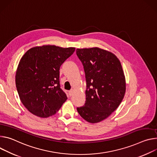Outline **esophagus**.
Returning <instances> with one entry per match:
<instances>
[{"label":"esophagus","mask_w":157,"mask_h":157,"mask_svg":"<svg viewBox=\"0 0 157 157\" xmlns=\"http://www.w3.org/2000/svg\"><path fill=\"white\" fill-rule=\"evenodd\" d=\"M68 94H69V96H72L73 94H74V90H71L68 91Z\"/></svg>","instance_id":"34e87169"}]
</instances>
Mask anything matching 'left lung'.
Returning a JSON list of instances; mask_svg holds the SVG:
<instances>
[{"mask_svg": "<svg viewBox=\"0 0 157 157\" xmlns=\"http://www.w3.org/2000/svg\"><path fill=\"white\" fill-rule=\"evenodd\" d=\"M86 79V100L77 107L80 115L95 124L109 117L122 101L126 89L125 78L118 58L107 50L93 47L77 48Z\"/></svg>", "mask_w": 157, "mask_h": 157, "instance_id": "left-lung-1", "label": "left lung"}]
</instances>
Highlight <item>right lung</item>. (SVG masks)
I'll return each instance as SVG.
<instances>
[{
  "instance_id": "right-lung-1",
  "label": "right lung",
  "mask_w": 157,
  "mask_h": 157,
  "mask_svg": "<svg viewBox=\"0 0 157 157\" xmlns=\"http://www.w3.org/2000/svg\"><path fill=\"white\" fill-rule=\"evenodd\" d=\"M74 47L55 45L33 47L26 52L17 67L15 83L20 99L32 114L47 118L56 114L67 99L60 89L62 64Z\"/></svg>"
}]
</instances>
